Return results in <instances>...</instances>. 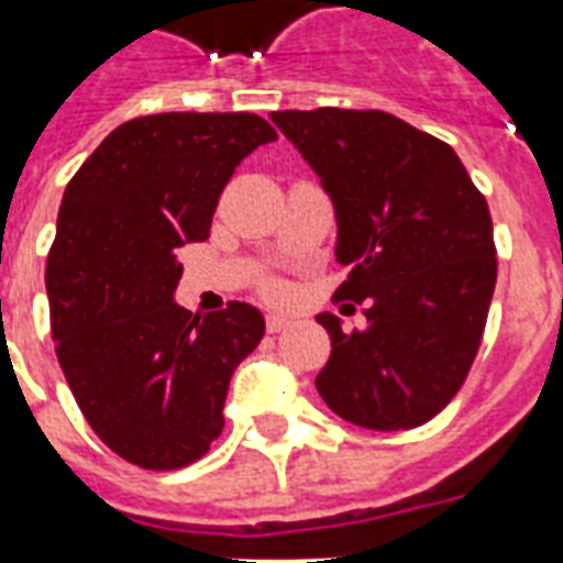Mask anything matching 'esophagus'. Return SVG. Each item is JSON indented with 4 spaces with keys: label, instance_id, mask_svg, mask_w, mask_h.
<instances>
[{
    "label": "esophagus",
    "instance_id": "34e87169",
    "mask_svg": "<svg viewBox=\"0 0 563 563\" xmlns=\"http://www.w3.org/2000/svg\"><path fill=\"white\" fill-rule=\"evenodd\" d=\"M265 327H268V333H280V330L291 327V321L286 316H277V312H272V316L265 318Z\"/></svg>",
    "mask_w": 563,
    "mask_h": 563
}]
</instances>
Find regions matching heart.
<instances>
[{
	"mask_svg": "<svg viewBox=\"0 0 563 563\" xmlns=\"http://www.w3.org/2000/svg\"><path fill=\"white\" fill-rule=\"evenodd\" d=\"M265 291H268V295H274V298H277V295H283V286L280 283H265Z\"/></svg>",
	"mask_w": 563,
	"mask_h": 563,
	"instance_id": "1",
	"label": "heart"
}]
</instances>
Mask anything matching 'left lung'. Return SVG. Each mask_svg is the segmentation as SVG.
<instances>
[{"label":"left lung","instance_id":"left-lung-1","mask_svg":"<svg viewBox=\"0 0 563 563\" xmlns=\"http://www.w3.org/2000/svg\"><path fill=\"white\" fill-rule=\"evenodd\" d=\"M272 122L312 166L335 210L339 300L365 303L344 333L316 318L333 353L318 394L356 427L415 429L462 388L497 283L488 201L459 154L383 110H280Z\"/></svg>","mask_w":563,"mask_h":563}]
</instances>
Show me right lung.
<instances>
[{"mask_svg":"<svg viewBox=\"0 0 563 563\" xmlns=\"http://www.w3.org/2000/svg\"><path fill=\"white\" fill-rule=\"evenodd\" d=\"M274 140L256 113L140 117L66 187L46 263L57 362L92 432L136 467L178 471L210 450L230 376L263 339L251 303L192 316L175 289L178 251L210 236L221 189Z\"/></svg>","mask_w":563,"mask_h":563,"instance_id":"add662e5","label":"right lung"}]
</instances>
